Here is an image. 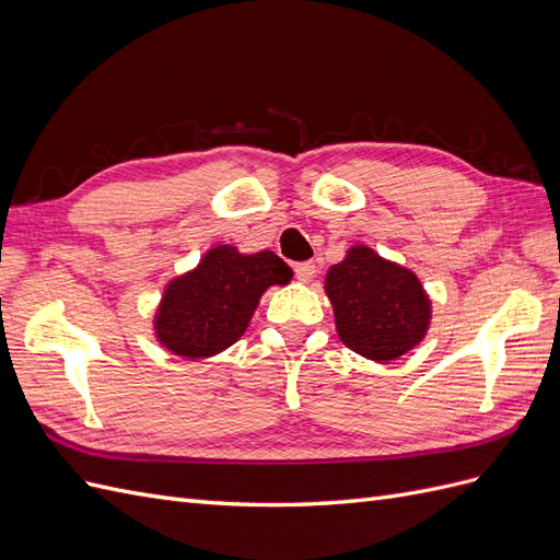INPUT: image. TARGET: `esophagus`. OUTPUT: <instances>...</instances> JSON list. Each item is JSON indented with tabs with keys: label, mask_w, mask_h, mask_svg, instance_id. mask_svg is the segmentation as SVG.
Returning a JSON list of instances; mask_svg holds the SVG:
<instances>
[{
	"label": "esophagus",
	"mask_w": 560,
	"mask_h": 560,
	"mask_svg": "<svg viewBox=\"0 0 560 560\" xmlns=\"http://www.w3.org/2000/svg\"><path fill=\"white\" fill-rule=\"evenodd\" d=\"M294 273L299 282H311L315 278V264L313 261H301L294 266Z\"/></svg>",
	"instance_id": "1"
}]
</instances>
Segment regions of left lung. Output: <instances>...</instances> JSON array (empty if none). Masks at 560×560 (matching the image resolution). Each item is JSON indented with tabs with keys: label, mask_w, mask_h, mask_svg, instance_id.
I'll list each match as a JSON object with an SVG mask.
<instances>
[{
	"label": "left lung",
	"mask_w": 560,
	"mask_h": 560,
	"mask_svg": "<svg viewBox=\"0 0 560 560\" xmlns=\"http://www.w3.org/2000/svg\"><path fill=\"white\" fill-rule=\"evenodd\" d=\"M325 292L338 338L366 360H397L428 334L432 303L413 270L366 245L350 247L346 259L329 268Z\"/></svg>",
	"instance_id": "obj_1"
}]
</instances>
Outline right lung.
<instances>
[{"instance_id":"obj_1","label":"right lung","mask_w":560,"mask_h":560,"mask_svg":"<svg viewBox=\"0 0 560 560\" xmlns=\"http://www.w3.org/2000/svg\"><path fill=\"white\" fill-rule=\"evenodd\" d=\"M292 276L268 249L212 247L194 270L167 282L154 319L159 343L184 360L212 358L245 334L268 287L287 284Z\"/></svg>"}]
</instances>
